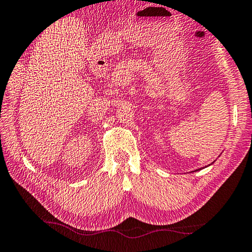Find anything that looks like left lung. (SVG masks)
<instances>
[{"label":"left lung","mask_w":252,"mask_h":252,"mask_svg":"<svg viewBox=\"0 0 252 252\" xmlns=\"http://www.w3.org/2000/svg\"><path fill=\"white\" fill-rule=\"evenodd\" d=\"M213 163H214V162H213ZM213 163H212V164H213ZM212 164H210V165H212ZM199 170H201V168H199ZM196 171H198V170H196Z\"/></svg>","instance_id":"obj_1"}]
</instances>
